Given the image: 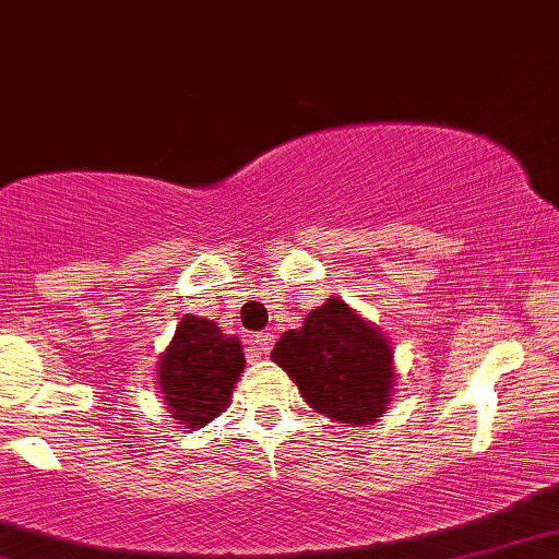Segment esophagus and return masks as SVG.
I'll return each instance as SVG.
<instances>
[{
    "instance_id": "1",
    "label": "esophagus",
    "mask_w": 559,
    "mask_h": 559,
    "mask_svg": "<svg viewBox=\"0 0 559 559\" xmlns=\"http://www.w3.org/2000/svg\"><path fill=\"white\" fill-rule=\"evenodd\" d=\"M273 347V334L271 332H258V334H250L248 337V355L250 360H258V357H263L271 353Z\"/></svg>"
}]
</instances>
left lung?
Returning a JSON list of instances; mask_svg holds the SVG:
<instances>
[{
  "mask_svg": "<svg viewBox=\"0 0 559 559\" xmlns=\"http://www.w3.org/2000/svg\"><path fill=\"white\" fill-rule=\"evenodd\" d=\"M271 357L309 408L332 421L366 427L389 412L396 385L391 340L340 296L309 311L299 330L281 334Z\"/></svg>",
  "mask_w": 559,
  "mask_h": 559,
  "instance_id": "8db88e82",
  "label": "left lung"
}]
</instances>
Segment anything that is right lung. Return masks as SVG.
I'll return each mask as SVG.
<instances>
[{
    "mask_svg": "<svg viewBox=\"0 0 559 559\" xmlns=\"http://www.w3.org/2000/svg\"><path fill=\"white\" fill-rule=\"evenodd\" d=\"M242 370L240 337H229L212 319L183 314L160 353L155 378L170 419L197 431L227 412Z\"/></svg>",
    "mask_w": 559,
    "mask_h": 559,
    "instance_id": "1",
    "label": "right lung"
}]
</instances>
